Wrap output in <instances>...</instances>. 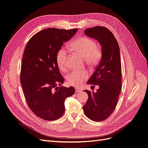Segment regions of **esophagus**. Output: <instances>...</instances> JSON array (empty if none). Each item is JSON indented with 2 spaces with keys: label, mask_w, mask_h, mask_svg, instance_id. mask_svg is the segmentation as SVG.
I'll return each instance as SVG.
<instances>
[{
  "label": "esophagus",
  "mask_w": 148,
  "mask_h": 148,
  "mask_svg": "<svg viewBox=\"0 0 148 148\" xmlns=\"http://www.w3.org/2000/svg\"><path fill=\"white\" fill-rule=\"evenodd\" d=\"M75 90L76 92H79L81 91V89L79 88V87H75Z\"/></svg>",
  "instance_id": "obj_1"
}]
</instances>
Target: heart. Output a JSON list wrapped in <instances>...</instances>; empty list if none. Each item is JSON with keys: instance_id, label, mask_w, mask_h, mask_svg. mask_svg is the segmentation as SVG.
<instances>
[{"instance_id": "obj_1", "label": "heart", "mask_w": 148, "mask_h": 148, "mask_svg": "<svg viewBox=\"0 0 148 148\" xmlns=\"http://www.w3.org/2000/svg\"><path fill=\"white\" fill-rule=\"evenodd\" d=\"M69 49L74 53L84 57L85 63L90 66H95L99 62L102 56L100 46L94 40L82 36L77 38L69 45ZM59 69L66 71L68 67V53L64 48L60 49L56 57ZM88 77L86 71H73L66 76L67 84L71 86H79Z\"/></svg>"}]
</instances>
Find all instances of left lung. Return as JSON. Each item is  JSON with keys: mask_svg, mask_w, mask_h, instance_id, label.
<instances>
[{"mask_svg": "<svg viewBox=\"0 0 148 148\" xmlns=\"http://www.w3.org/2000/svg\"><path fill=\"white\" fill-rule=\"evenodd\" d=\"M85 34L99 42L102 56L87 84L99 86L96 92L85 90L88 99L83 107L85 115L95 121L107 119L115 108L121 90V64L119 45L112 33L105 27L96 26Z\"/></svg>", "mask_w": 148, "mask_h": 148, "instance_id": "obj_1", "label": "left lung"}]
</instances>
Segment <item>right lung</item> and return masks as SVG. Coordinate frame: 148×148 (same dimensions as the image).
Instances as JSON below:
<instances>
[{
	"label": "right lung",
	"mask_w": 148,
	"mask_h": 148,
	"mask_svg": "<svg viewBox=\"0 0 148 148\" xmlns=\"http://www.w3.org/2000/svg\"><path fill=\"white\" fill-rule=\"evenodd\" d=\"M77 29L48 28L38 32L27 42L21 64L20 81L26 102L36 116L53 121L64 113V101L75 93L64 82L57 63V53Z\"/></svg>",
	"instance_id": "right-lung-1"
}]
</instances>
